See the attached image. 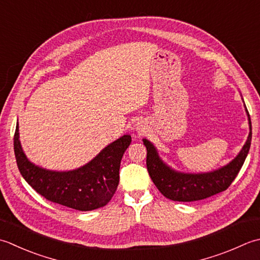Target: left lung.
I'll return each instance as SVG.
<instances>
[{"instance_id": "obj_1", "label": "left lung", "mask_w": 260, "mask_h": 260, "mask_svg": "<svg viewBox=\"0 0 260 260\" xmlns=\"http://www.w3.org/2000/svg\"><path fill=\"white\" fill-rule=\"evenodd\" d=\"M247 114L249 113L247 110ZM250 133L240 153L230 164L221 169L207 174H181L170 169L161 161L153 144L143 140L146 147V167L152 181L167 198L176 202H195L226 190L236 179L245 162L251 144V121L249 117Z\"/></svg>"}]
</instances>
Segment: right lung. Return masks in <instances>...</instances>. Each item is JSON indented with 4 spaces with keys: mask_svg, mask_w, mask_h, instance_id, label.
Listing matches in <instances>:
<instances>
[{
    "mask_svg": "<svg viewBox=\"0 0 260 260\" xmlns=\"http://www.w3.org/2000/svg\"><path fill=\"white\" fill-rule=\"evenodd\" d=\"M131 142L129 135L121 136L88 165L58 172L43 169L27 159L19 141L18 125L13 137L15 159L24 180L47 201L78 211H92L111 200L119 182L121 157Z\"/></svg>",
    "mask_w": 260,
    "mask_h": 260,
    "instance_id": "obj_1",
    "label": "right lung"
}]
</instances>
